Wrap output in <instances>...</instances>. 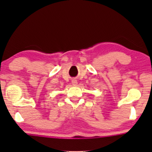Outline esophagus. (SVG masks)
I'll return each mask as SVG.
<instances>
[{
    "label": "esophagus",
    "instance_id": "1",
    "mask_svg": "<svg viewBox=\"0 0 152 152\" xmlns=\"http://www.w3.org/2000/svg\"><path fill=\"white\" fill-rule=\"evenodd\" d=\"M72 84L73 85H77V82L76 80H72Z\"/></svg>",
    "mask_w": 152,
    "mask_h": 152
}]
</instances>
